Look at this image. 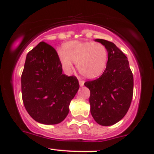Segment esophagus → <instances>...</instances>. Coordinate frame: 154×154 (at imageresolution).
<instances>
[{
    "label": "esophagus",
    "mask_w": 154,
    "mask_h": 154,
    "mask_svg": "<svg viewBox=\"0 0 154 154\" xmlns=\"http://www.w3.org/2000/svg\"><path fill=\"white\" fill-rule=\"evenodd\" d=\"M79 85H80V87H82V86L84 85V82H83V81H82V80H79Z\"/></svg>",
    "instance_id": "34e87169"
}]
</instances>
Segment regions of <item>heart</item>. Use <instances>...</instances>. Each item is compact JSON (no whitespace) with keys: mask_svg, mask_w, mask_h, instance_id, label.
<instances>
[{"mask_svg":"<svg viewBox=\"0 0 154 154\" xmlns=\"http://www.w3.org/2000/svg\"><path fill=\"white\" fill-rule=\"evenodd\" d=\"M63 50L58 51V56L64 69L70 72L73 63L84 77L95 78L101 75L106 67L108 51L103 44L93 42L72 41Z\"/></svg>","mask_w":154,"mask_h":154,"instance_id":"1","label":"heart"}]
</instances>
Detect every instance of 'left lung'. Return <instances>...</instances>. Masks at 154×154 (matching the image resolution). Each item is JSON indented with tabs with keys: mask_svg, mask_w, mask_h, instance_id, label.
Returning a JSON list of instances; mask_svg holds the SVG:
<instances>
[{
	"mask_svg": "<svg viewBox=\"0 0 154 154\" xmlns=\"http://www.w3.org/2000/svg\"><path fill=\"white\" fill-rule=\"evenodd\" d=\"M108 51L105 71L99 78L88 81L85 85L91 91V113L102 126H111L120 121L128 112L133 95V76L128 58L114 43L103 39Z\"/></svg>",
	"mask_w": 154,
	"mask_h": 154,
	"instance_id": "1",
	"label": "left lung"
}]
</instances>
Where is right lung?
Masks as SVG:
<instances>
[{
  "mask_svg": "<svg viewBox=\"0 0 154 154\" xmlns=\"http://www.w3.org/2000/svg\"><path fill=\"white\" fill-rule=\"evenodd\" d=\"M56 50L40 42L26 55L22 75V100L28 114L44 125H56L69 111L78 91L77 77L62 73Z\"/></svg>",
  "mask_w": 154,
  "mask_h": 154,
  "instance_id": "right-lung-1",
  "label": "right lung"
}]
</instances>
